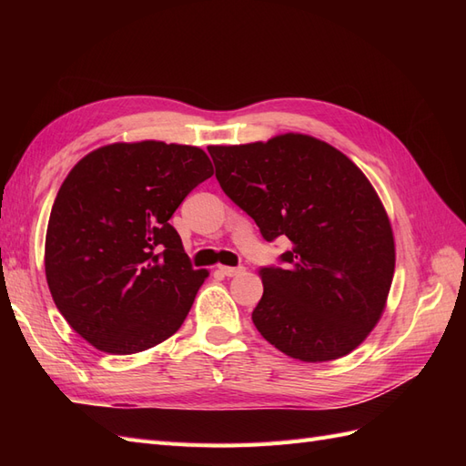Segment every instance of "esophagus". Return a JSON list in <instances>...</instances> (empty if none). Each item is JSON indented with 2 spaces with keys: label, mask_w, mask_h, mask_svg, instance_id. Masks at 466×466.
I'll list each match as a JSON object with an SVG mask.
<instances>
[{
  "label": "esophagus",
  "mask_w": 466,
  "mask_h": 466,
  "mask_svg": "<svg viewBox=\"0 0 466 466\" xmlns=\"http://www.w3.org/2000/svg\"><path fill=\"white\" fill-rule=\"evenodd\" d=\"M218 272H221L228 278H235V276L245 274V268L243 266H218Z\"/></svg>",
  "instance_id": "esophagus-1"
}]
</instances>
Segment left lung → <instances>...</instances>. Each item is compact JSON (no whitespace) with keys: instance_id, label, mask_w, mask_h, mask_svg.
Segmentation results:
<instances>
[{"instance_id":"1","label":"left lung","mask_w":466,"mask_h":466,"mask_svg":"<svg viewBox=\"0 0 466 466\" xmlns=\"http://www.w3.org/2000/svg\"><path fill=\"white\" fill-rule=\"evenodd\" d=\"M221 190L266 241L288 237L281 266L260 268L258 332L317 363L356 350L385 311L394 238L375 188L342 151L303 134L209 146Z\"/></svg>"}]
</instances>
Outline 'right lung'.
Returning <instances> with one entry per match:
<instances>
[{
  "label": "right lung",
  "mask_w": 466,
  "mask_h": 466,
  "mask_svg": "<svg viewBox=\"0 0 466 466\" xmlns=\"http://www.w3.org/2000/svg\"><path fill=\"white\" fill-rule=\"evenodd\" d=\"M214 175L194 146L110 144L86 155L56 196L45 268L69 327L128 356L173 336L208 270H194L168 219Z\"/></svg>",
  "instance_id": "obj_1"
}]
</instances>
